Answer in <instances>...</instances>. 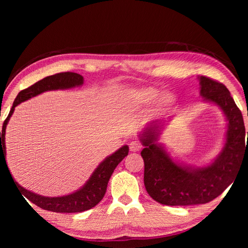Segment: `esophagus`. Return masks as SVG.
Here are the masks:
<instances>
[{
    "label": "esophagus",
    "mask_w": 248,
    "mask_h": 248,
    "mask_svg": "<svg viewBox=\"0 0 248 248\" xmlns=\"http://www.w3.org/2000/svg\"><path fill=\"white\" fill-rule=\"evenodd\" d=\"M141 148V145L139 143V141H131V143L129 144V149L130 151H133V152H136V151H140Z\"/></svg>",
    "instance_id": "esophagus-1"
}]
</instances>
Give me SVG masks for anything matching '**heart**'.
<instances>
[{
    "mask_svg": "<svg viewBox=\"0 0 248 248\" xmlns=\"http://www.w3.org/2000/svg\"><path fill=\"white\" fill-rule=\"evenodd\" d=\"M160 92L157 89L147 87V88H140L135 93V97L138 99V101L140 103H151L154 102L156 98L159 97ZM173 102V96L170 93H163L160 100H159V105L161 108H168L171 105Z\"/></svg>",
    "mask_w": 248,
    "mask_h": 248,
    "instance_id": "b5f03b06",
    "label": "heart"
}]
</instances>
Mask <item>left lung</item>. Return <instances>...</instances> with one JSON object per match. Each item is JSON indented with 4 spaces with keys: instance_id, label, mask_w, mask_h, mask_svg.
Returning <instances> with one entry per match:
<instances>
[{
    "instance_id": "left-lung-1",
    "label": "left lung",
    "mask_w": 248,
    "mask_h": 248,
    "mask_svg": "<svg viewBox=\"0 0 248 248\" xmlns=\"http://www.w3.org/2000/svg\"><path fill=\"white\" fill-rule=\"evenodd\" d=\"M200 96L223 109L228 120L226 143L212 164L194 168L181 166L157 145L155 125L146 128L141 136L145 148L144 183L146 191L155 202L166 205H191L207 203L219 196L232 182L244 155H248L245 143V125L241 110L223 83L200 77Z\"/></svg>"
}]
</instances>
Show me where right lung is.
<instances>
[{"mask_svg": "<svg viewBox=\"0 0 248 248\" xmlns=\"http://www.w3.org/2000/svg\"><path fill=\"white\" fill-rule=\"evenodd\" d=\"M84 82V78L81 75L76 72H61L53 76H49L43 80L36 82L33 85L21 91L17 98L15 99L13 108H10V112L5 119L3 124L2 131L0 132V164L1 161H5L6 157V147H5V130L10 119V116L13 115L15 108L21 102L26 101L31 98H33L37 94L48 91H56V89H68L76 86H81ZM129 154V147L125 145L120 149L108 156L100 165L94 170L88 181L84 184L78 191L72 193L70 195L62 197H45L41 195H37L33 192L28 191L19 184L14 181L20 189L21 195H23L25 198H28L30 202L38 205L39 208L48 211L57 212V213H77L83 212L93 208L98 204L103 198L105 192H107L108 183L114 170L119 163L123 161ZM7 166V164H6ZM8 168V166H7ZM9 171V170H8ZM10 173V171H9ZM12 176V175H10ZM13 178V177H12ZM14 180V179H13Z\"/></svg>", "mask_w": 248, "mask_h": 248, "instance_id": "add662e5", "label": "right lung"}]
</instances>
